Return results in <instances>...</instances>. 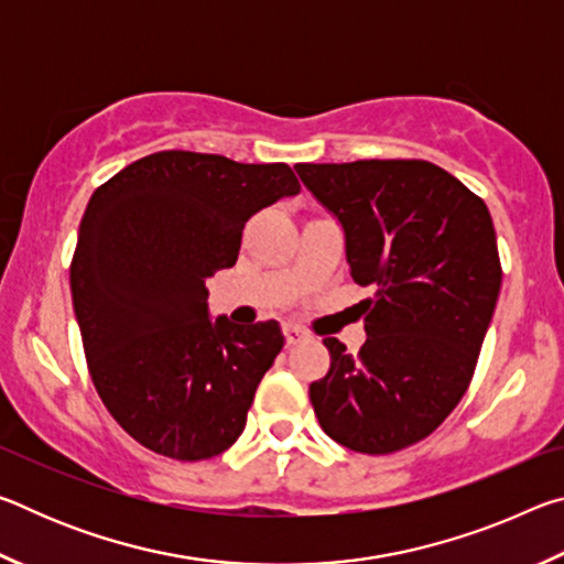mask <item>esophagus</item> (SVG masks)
Masks as SVG:
<instances>
[{
	"mask_svg": "<svg viewBox=\"0 0 564 564\" xmlns=\"http://www.w3.org/2000/svg\"><path fill=\"white\" fill-rule=\"evenodd\" d=\"M283 336H285V343H299L301 338H305V333L299 328V326H293V323H285L283 326Z\"/></svg>",
	"mask_w": 564,
	"mask_h": 564,
	"instance_id": "1",
	"label": "esophagus"
}]
</instances>
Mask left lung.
I'll use <instances>...</instances> for the list:
<instances>
[{
  "instance_id": "8db88e82",
  "label": "left lung",
  "mask_w": 564,
  "mask_h": 564,
  "mask_svg": "<svg viewBox=\"0 0 564 564\" xmlns=\"http://www.w3.org/2000/svg\"><path fill=\"white\" fill-rule=\"evenodd\" d=\"M299 176L346 231L368 338L348 352L323 338L330 368L311 383L328 437L388 455L431 435L470 386L500 295L488 206L423 159L299 164Z\"/></svg>"
}]
</instances>
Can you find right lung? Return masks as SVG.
<instances>
[{
    "label": "right lung",
    "mask_w": 564,
    "mask_h": 564,
    "mask_svg": "<svg viewBox=\"0 0 564 564\" xmlns=\"http://www.w3.org/2000/svg\"><path fill=\"white\" fill-rule=\"evenodd\" d=\"M301 191L289 164L159 151L101 184L79 224L72 301L94 388L133 441L174 460L228 451L283 348L275 321L208 318L248 218Z\"/></svg>",
    "instance_id": "right-lung-1"
}]
</instances>
